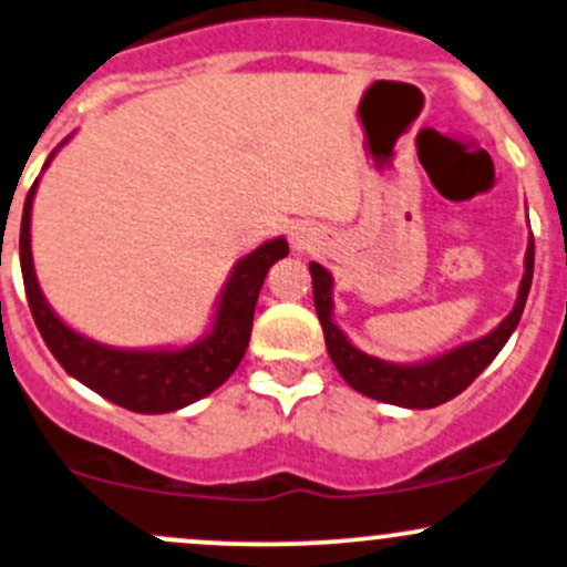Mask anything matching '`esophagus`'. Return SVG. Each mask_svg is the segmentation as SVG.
I'll list each match as a JSON object with an SVG mask.
<instances>
[{
	"mask_svg": "<svg viewBox=\"0 0 567 567\" xmlns=\"http://www.w3.org/2000/svg\"><path fill=\"white\" fill-rule=\"evenodd\" d=\"M293 247H296V250H303V247H307V239H303V236H293Z\"/></svg>",
	"mask_w": 567,
	"mask_h": 567,
	"instance_id": "1",
	"label": "esophagus"
}]
</instances>
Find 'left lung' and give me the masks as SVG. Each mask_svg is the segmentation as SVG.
<instances>
[{"label": "left lung", "instance_id": "8db88e82", "mask_svg": "<svg viewBox=\"0 0 567 567\" xmlns=\"http://www.w3.org/2000/svg\"><path fill=\"white\" fill-rule=\"evenodd\" d=\"M533 264H536V245H533L530 236V245H527L525 252V277H522L519 296H516L512 315L493 333L484 336V339L471 341V344L457 347V350L441 354V358L416 365L384 363V360L354 350L350 341H347V336L331 320V274L322 269L320 264H309L315 309L317 317H320L322 333H326L328 354H331L333 365L350 388L369 398H377V401L395 403V406L406 409H433L439 403L452 401L493 363L495 354L503 350L508 336L519 326V317L525 312V301L533 285Z\"/></svg>", "mask_w": 567, "mask_h": 567}]
</instances>
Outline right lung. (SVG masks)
Listing matches in <instances>:
<instances>
[{"instance_id":"obj_1","label":"right lung","mask_w":567,"mask_h":567,"mask_svg":"<svg viewBox=\"0 0 567 567\" xmlns=\"http://www.w3.org/2000/svg\"><path fill=\"white\" fill-rule=\"evenodd\" d=\"M53 158V153H51ZM48 158V164H51ZM45 164V166H48ZM37 183L29 188L21 217V271L29 309L61 369L93 393L140 414H164L202 401L234 374L250 344L252 315L266 274L288 255V241L271 239L236 264L217 307L213 333L198 344L169 352H128L96 344L66 328L40 293L31 264V202Z\"/></svg>"}]
</instances>
